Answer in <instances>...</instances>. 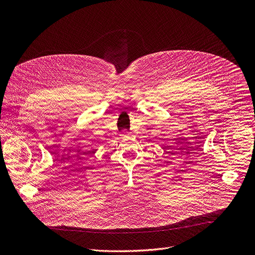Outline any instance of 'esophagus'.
Segmentation results:
<instances>
[{
  "label": "esophagus",
  "instance_id": "34e87169",
  "mask_svg": "<svg viewBox=\"0 0 255 255\" xmlns=\"http://www.w3.org/2000/svg\"><path fill=\"white\" fill-rule=\"evenodd\" d=\"M129 135V133H127V132H123V136L124 137H127Z\"/></svg>",
  "mask_w": 255,
  "mask_h": 255
}]
</instances>
